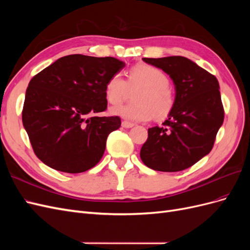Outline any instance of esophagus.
Here are the masks:
<instances>
[{
    "instance_id": "obj_1",
    "label": "esophagus",
    "mask_w": 250,
    "mask_h": 250,
    "mask_svg": "<svg viewBox=\"0 0 250 250\" xmlns=\"http://www.w3.org/2000/svg\"><path fill=\"white\" fill-rule=\"evenodd\" d=\"M122 126H123L124 128H131V127L134 126V124L131 123V122H128V121H123V122H122Z\"/></svg>"
}]
</instances>
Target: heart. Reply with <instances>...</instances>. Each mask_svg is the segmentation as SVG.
I'll list each match as a JSON object with an SVG mask.
<instances>
[{"label":"heart","mask_w":250,"mask_h":250,"mask_svg":"<svg viewBox=\"0 0 250 250\" xmlns=\"http://www.w3.org/2000/svg\"><path fill=\"white\" fill-rule=\"evenodd\" d=\"M127 80L120 73L111 75L104 88L105 98L109 104L122 102L128 87H141L135 94V104L119 105L110 109L112 115L122 117L131 122H144L151 117L157 120L167 118L175 106V94L170 86V79L157 66L140 63L127 72Z\"/></svg>","instance_id":"1"}]
</instances>
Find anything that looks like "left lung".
I'll list each match as a JSON object with an SVG mask.
<instances>
[{
  "label": "left lung",
  "instance_id": "8db88e82",
  "mask_svg": "<svg viewBox=\"0 0 250 250\" xmlns=\"http://www.w3.org/2000/svg\"><path fill=\"white\" fill-rule=\"evenodd\" d=\"M170 75L175 106L163 126L148 129L142 162L155 171L178 172L192 167L214 147L224 120L217 78L183 56L143 58Z\"/></svg>",
  "mask_w": 250,
  "mask_h": 250
}]
</instances>
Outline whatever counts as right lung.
<instances>
[{
    "instance_id": "1",
    "label": "right lung",
    "mask_w": 250,
    "mask_h": 250,
    "mask_svg": "<svg viewBox=\"0 0 250 250\" xmlns=\"http://www.w3.org/2000/svg\"><path fill=\"white\" fill-rule=\"evenodd\" d=\"M125 66L113 57L73 54L59 58L30 80L21 120L35 155L50 168L85 172L100 162L118 116L107 108L106 81Z\"/></svg>"
}]
</instances>
